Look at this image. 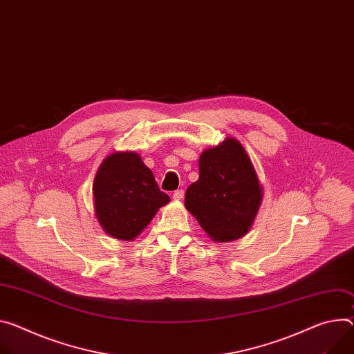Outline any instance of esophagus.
Masks as SVG:
<instances>
[{
    "label": "esophagus",
    "mask_w": 354,
    "mask_h": 354,
    "mask_svg": "<svg viewBox=\"0 0 354 354\" xmlns=\"http://www.w3.org/2000/svg\"><path fill=\"white\" fill-rule=\"evenodd\" d=\"M183 196H185V192H183L182 189H178V190H175L174 194H172L174 201H182V199H183Z\"/></svg>",
    "instance_id": "34e87169"
}]
</instances>
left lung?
<instances>
[{
    "mask_svg": "<svg viewBox=\"0 0 354 354\" xmlns=\"http://www.w3.org/2000/svg\"><path fill=\"white\" fill-rule=\"evenodd\" d=\"M263 189L243 145L227 138L202 152L199 179L185 195V207L217 243L247 234L260 209Z\"/></svg>",
    "mask_w": 354,
    "mask_h": 354,
    "instance_id": "left-lung-1",
    "label": "left lung"
}]
</instances>
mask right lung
<instances>
[{
    "instance_id": "1",
    "label": "right lung",
    "mask_w": 354,
    "mask_h": 354,
    "mask_svg": "<svg viewBox=\"0 0 354 354\" xmlns=\"http://www.w3.org/2000/svg\"><path fill=\"white\" fill-rule=\"evenodd\" d=\"M95 216L103 230L118 240L136 239L159 207L169 202L152 171L136 152L109 155L93 183Z\"/></svg>"
}]
</instances>
